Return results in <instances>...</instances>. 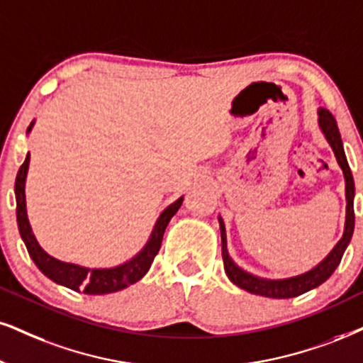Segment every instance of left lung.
<instances>
[{
  "label": "left lung",
  "mask_w": 363,
  "mask_h": 363,
  "mask_svg": "<svg viewBox=\"0 0 363 363\" xmlns=\"http://www.w3.org/2000/svg\"><path fill=\"white\" fill-rule=\"evenodd\" d=\"M320 126L323 129L326 140H328L330 146H332L335 156H337L338 164L343 169L345 174V191H347V220H345V232L343 237L340 239V242L335 245V249L328 256L325 257V261H321L315 269L305 272V274L289 277V279H281V281H267L256 277L249 272H245L237 267L232 259L227 254V240H225V227L220 220V232H222V259H223V267H225L227 276L229 279L239 288L252 294H261L266 298H277V299H286V298H294L299 294L306 293L313 288H318L321 283H325L330 276L333 274V271L337 269V266L342 261L343 252H345L348 242H350L352 234H353V223H355V216H353V194H355V186H353V177L348 167L345 153H343L342 146V138H340V131L337 126V121H335L333 114L326 109H320Z\"/></svg>",
  "instance_id": "left-lung-1"
}]
</instances>
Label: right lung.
I'll return each instance as SVG.
<instances>
[{
	"label": "right lung",
	"mask_w": 363,
	"mask_h": 363,
	"mask_svg": "<svg viewBox=\"0 0 363 363\" xmlns=\"http://www.w3.org/2000/svg\"><path fill=\"white\" fill-rule=\"evenodd\" d=\"M33 126L30 124L28 131ZM30 164V155L18 169L16 182H15V195H16V220L18 229H20L21 239L28 249L30 257L37 264V267L43 272L45 276L50 277L57 284L65 286V288L74 291H82L86 294H107L116 293L128 286H131L140 281L143 276L146 274L147 269L151 267V262L155 261V256L158 254L161 247V240H163L164 229H167L168 222L180 208L183 199H178L177 202L164 208L161 213L158 222H156L153 234H151L150 240L145 245V249L133 257L131 261L126 264H121L118 267H111V269H87V267H79L75 264H67L62 261H57L52 256H48L45 250L40 247L37 239H35L33 232H31L28 217H26V203H25V178L26 172H28Z\"/></svg>",
	"instance_id": "1"
}]
</instances>
